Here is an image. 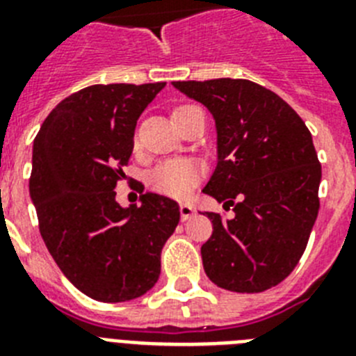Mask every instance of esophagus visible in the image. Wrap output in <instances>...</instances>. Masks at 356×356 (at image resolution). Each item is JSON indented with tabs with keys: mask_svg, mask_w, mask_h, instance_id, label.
<instances>
[{
	"mask_svg": "<svg viewBox=\"0 0 356 356\" xmlns=\"http://www.w3.org/2000/svg\"><path fill=\"white\" fill-rule=\"evenodd\" d=\"M196 213V210H194L193 205H187V203H184V205H180V216H181V221H187V219H191V217Z\"/></svg>",
	"mask_w": 356,
	"mask_h": 356,
	"instance_id": "1",
	"label": "esophagus"
}]
</instances>
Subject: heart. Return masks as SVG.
I'll list each match as a JSON object with an SVG mask.
<instances>
[{
  "instance_id": "1",
  "label": "heart",
  "mask_w": 356,
  "mask_h": 356,
  "mask_svg": "<svg viewBox=\"0 0 356 356\" xmlns=\"http://www.w3.org/2000/svg\"><path fill=\"white\" fill-rule=\"evenodd\" d=\"M188 108H193V105L178 106V108H175L172 115L180 114ZM200 176L201 168L196 160L175 156V159H165L156 163L147 176V184L153 191L165 194V196L185 197L193 191L196 181L200 180Z\"/></svg>"
}]
</instances>
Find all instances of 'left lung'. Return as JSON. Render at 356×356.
<instances>
[{"label": "left lung", "instance_id": "8db88e82", "mask_svg": "<svg viewBox=\"0 0 356 356\" xmlns=\"http://www.w3.org/2000/svg\"><path fill=\"white\" fill-rule=\"evenodd\" d=\"M172 85L213 115L217 165L203 193L234 207L232 219L205 212L213 225L201 246L207 276L244 294L275 287L300 262L319 212L312 135L289 103L254 81Z\"/></svg>", "mask_w": 356, "mask_h": 356}]
</instances>
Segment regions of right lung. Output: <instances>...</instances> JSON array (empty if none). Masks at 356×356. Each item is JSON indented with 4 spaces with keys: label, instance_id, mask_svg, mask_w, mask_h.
I'll list each match as a JSON object with an SVG mask.
<instances>
[{
    "label": "right lung",
    "instance_id": "right-lung-1",
    "mask_svg": "<svg viewBox=\"0 0 356 356\" xmlns=\"http://www.w3.org/2000/svg\"><path fill=\"white\" fill-rule=\"evenodd\" d=\"M163 87H85L51 110L33 140L30 196L44 244L65 278L103 303L135 300L156 284L162 248L180 221L171 197L146 193L140 207L122 209L114 191L137 119Z\"/></svg>",
    "mask_w": 356,
    "mask_h": 356
}]
</instances>
